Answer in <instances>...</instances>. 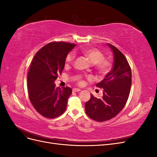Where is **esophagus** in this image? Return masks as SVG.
I'll return each instance as SVG.
<instances>
[{"label":"esophagus","mask_w":157,"mask_h":157,"mask_svg":"<svg viewBox=\"0 0 157 157\" xmlns=\"http://www.w3.org/2000/svg\"><path fill=\"white\" fill-rule=\"evenodd\" d=\"M80 90H80L79 88H73V92H80Z\"/></svg>","instance_id":"obj_1"}]
</instances>
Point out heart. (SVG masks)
Listing matches in <instances>:
<instances>
[{
  "instance_id": "b5f03b06",
  "label": "heart",
  "mask_w": 157,
  "mask_h": 157,
  "mask_svg": "<svg viewBox=\"0 0 157 157\" xmlns=\"http://www.w3.org/2000/svg\"><path fill=\"white\" fill-rule=\"evenodd\" d=\"M82 53L89 59L91 63L95 64V67L99 73L105 74L110 69L111 66V61L107 58H104V54L101 50L96 48H91L82 50ZM75 58V54L71 52L66 56L65 62L67 63H71L74 61ZM77 82L79 85L84 84V80L81 78H78Z\"/></svg>"
}]
</instances>
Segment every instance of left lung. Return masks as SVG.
I'll use <instances>...</instances> for the list:
<instances>
[{
    "instance_id": "left-lung-1",
    "label": "left lung",
    "mask_w": 157,
    "mask_h": 157,
    "mask_svg": "<svg viewBox=\"0 0 157 157\" xmlns=\"http://www.w3.org/2000/svg\"><path fill=\"white\" fill-rule=\"evenodd\" d=\"M114 56L113 67L96 86L103 89V96L97 98L91 94L85 103L86 115L98 122L111 119L124 108L129 97L132 72L126 57L115 46L107 44Z\"/></svg>"
}]
</instances>
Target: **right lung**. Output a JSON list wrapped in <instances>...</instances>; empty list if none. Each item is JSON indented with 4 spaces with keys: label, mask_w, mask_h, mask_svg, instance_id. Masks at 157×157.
<instances>
[{
    "label": "right lung",
    "mask_w": 157,
    "mask_h": 157,
    "mask_svg": "<svg viewBox=\"0 0 157 157\" xmlns=\"http://www.w3.org/2000/svg\"><path fill=\"white\" fill-rule=\"evenodd\" d=\"M76 46L64 42L45 45L33 58L27 75L28 95L35 110L46 118L64 113L72 89L56 87L54 81L63 70L66 56Z\"/></svg>",
    "instance_id": "right-lung-1"
}]
</instances>
